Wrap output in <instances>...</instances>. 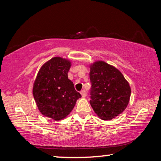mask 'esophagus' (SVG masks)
Masks as SVG:
<instances>
[{
    "mask_svg": "<svg viewBox=\"0 0 161 161\" xmlns=\"http://www.w3.org/2000/svg\"><path fill=\"white\" fill-rule=\"evenodd\" d=\"M80 94H81L82 97H85L86 96V92L85 90H81L80 92Z\"/></svg>",
    "mask_w": 161,
    "mask_h": 161,
    "instance_id": "1",
    "label": "esophagus"
}]
</instances>
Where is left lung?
I'll return each instance as SVG.
<instances>
[{"mask_svg":"<svg viewBox=\"0 0 161 161\" xmlns=\"http://www.w3.org/2000/svg\"><path fill=\"white\" fill-rule=\"evenodd\" d=\"M90 104L94 112L103 120H111L126 108L130 88L120 71L104 62H94L91 66Z\"/></svg>","mask_w":161,"mask_h":161,"instance_id":"left-lung-1","label":"left lung"}]
</instances>
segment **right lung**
Masks as SVG:
<instances>
[{
    "label": "right lung",
    "mask_w": 161,
    "mask_h": 161,
    "mask_svg": "<svg viewBox=\"0 0 161 161\" xmlns=\"http://www.w3.org/2000/svg\"><path fill=\"white\" fill-rule=\"evenodd\" d=\"M69 61L53 58L41 67L33 86L34 99L42 115L55 121L64 119L81 96L67 77Z\"/></svg>",
    "instance_id": "obj_1"
}]
</instances>
